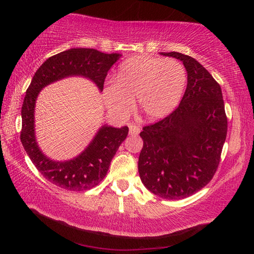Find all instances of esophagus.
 I'll return each instance as SVG.
<instances>
[{
  "instance_id": "34e87169",
  "label": "esophagus",
  "mask_w": 254,
  "mask_h": 254,
  "mask_svg": "<svg viewBox=\"0 0 254 254\" xmlns=\"http://www.w3.org/2000/svg\"><path fill=\"white\" fill-rule=\"evenodd\" d=\"M128 128H130L131 135H137V134L141 132V128H139V127L136 126V124H130Z\"/></svg>"
}]
</instances>
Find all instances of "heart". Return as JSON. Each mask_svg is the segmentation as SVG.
<instances>
[{
    "mask_svg": "<svg viewBox=\"0 0 254 254\" xmlns=\"http://www.w3.org/2000/svg\"><path fill=\"white\" fill-rule=\"evenodd\" d=\"M187 79L185 65L176 59L136 56L121 64L116 80L105 84L102 96L113 115H127L135 97L143 116L158 120L179 104Z\"/></svg>",
    "mask_w": 254,
    "mask_h": 254,
    "instance_id": "b5f03b06",
    "label": "heart"
}]
</instances>
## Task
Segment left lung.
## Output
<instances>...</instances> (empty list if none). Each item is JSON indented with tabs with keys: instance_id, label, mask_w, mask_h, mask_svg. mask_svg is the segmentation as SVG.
<instances>
[{
	"instance_id": "8db88e82",
	"label": "left lung",
	"mask_w": 254,
	"mask_h": 254,
	"mask_svg": "<svg viewBox=\"0 0 254 254\" xmlns=\"http://www.w3.org/2000/svg\"><path fill=\"white\" fill-rule=\"evenodd\" d=\"M188 85L179 106L143 127L138 172L148 190L166 199H182L208 185L216 172L227 135L222 88L195 59L179 52Z\"/></svg>"
}]
</instances>
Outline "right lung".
<instances>
[{
	"mask_svg": "<svg viewBox=\"0 0 254 254\" xmlns=\"http://www.w3.org/2000/svg\"><path fill=\"white\" fill-rule=\"evenodd\" d=\"M120 55L102 53L95 49H69L50 57L37 69L27 88L21 107L20 141L38 171L57 187L68 191H85L98 186L104 180L119 146L127 138L128 127H102L94 141L72 160L57 163L40 152L34 130L35 102L39 91L52 82L71 75L88 77L104 89L110 67Z\"/></svg>",
	"mask_w": 254,
	"mask_h": 254,
	"instance_id": "obj_1",
	"label": "right lung"
}]
</instances>
